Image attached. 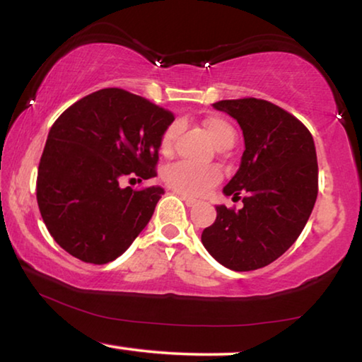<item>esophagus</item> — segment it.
<instances>
[{
	"instance_id": "34e87169",
	"label": "esophagus",
	"mask_w": 362,
	"mask_h": 362,
	"mask_svg": "<svg viewBox=\"0 0 362 362\" xmlns=\"http://www.w3.org/2000/svg\"><path fill=\"white\" fill-rule=\"evenodd\" d=\"M179 194H180V198H182V201H183V202H185L188 207H194V206H196V204H198V201H196V199H193V198H189V196H187V194H182V193H179Z\"/></svg>"
}]
</instances>
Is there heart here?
Segmentation results:
<instances>
[{
	"label": "heart",
	"mask_w": 362,
	"mask_h": 362,
	"mask_svg": "<svg viewBox=\"0 0 362 362\" xmlns=\"http://www.w3.org/2000/svg\"><path fill=\"white\" fill-rule=\"evenodd\" d=\"M204 127L210 139L216 147L221 148L225 146H233L235 139V133L231 124L226 120L218 117L207 118L204 122ZM179 133V127L177 124H170V127L164 131L161 137V152L169 153L173 150L174 141ZM164 182L168 183L177 193L187 194V196H202L206 194L209 189H212L216 183L221 180L220 170L214 166H194L187 161H179L170 164V166L164 170Z\"/></svg>",
	"instance_id": "b5f03b06"
}]
</instances>
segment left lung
Returning <instances> with one entry per match:
<instances>
[{
    "label": "left lung",
    "instance_id": "left-lung-1",
    "mask_svg": "<svg viewBox=\"0 0 362 362\" xmlns=\"http://www.w3.org/2000/svg\"><path fill=\"white\" fill-rule=\"evenodd\" d=\"M238 120L245 150L238 173L223 188L240 210L216 206V218L201 240L231 271L271 264L304 229L318 194V163L310 131L275 104L256 98L212 104Z\"/></svg>",
    "mask_w": 362,
    "mask_h": 362
}]
</instances>
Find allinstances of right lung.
<instances>
[{
  "mask_svg": "<svg viewBox=\"0 0 362 362\" xmlns=\"http://www.w3.org/2000/svg\"><path fill=\"white\" fill-rule=\"evenodd\" d=\"M174 114L122 88L72 104L49 131L39 161V212L55 242L91 264L114 261L147 226L164 189L122 188L156 175Z\"/></svg>",
  "mask_w": 362,
  "mask_h": 362,
  "instance_id": "obj_1",
  "label": "right lung"
}]
</instances>
